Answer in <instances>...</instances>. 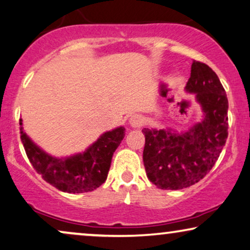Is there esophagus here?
I'll return each mask as SVG.
<instances>
[{
    "instance_id": "obj_1",
    "label": "esophagus",
    "mask_w": 250,
    "mask_h": 250,
    "mask_svg": "<svg viewBox=\"0 0 250 250\" xmlns=\"http://www.w3.org/2000/svg\"><path fill=\"white\" fill-rule=\"evenodd\" d=\"M130 125H131V127H135V128H139V127H142L143 125H144V119L142 118L141 115H137V114H135V115H132L131 118H130Z\"/></svg>"
}]
</instances>
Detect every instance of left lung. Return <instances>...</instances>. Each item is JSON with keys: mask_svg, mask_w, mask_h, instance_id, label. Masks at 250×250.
I'll use <instances>...</instances> for the list:
<instances>
[{"mask_svg": "<svg viewBox=\"0 0 250 250\" xmlns=\"http://www.w3.org/2000/svg\"><path fill=\"white\" fill-rule=\"evenodd\" d=\"M186 91L197 94L204 121L188 132L143 129L146 175L162 189H182L201 181L214 167L228 138L229 102L218 76L205 62H192Z\"/></svg>", "mask_w": 250, "mask_h": 250, "instance_id": "8db88e82", "label": "left lung"}]
</instances>
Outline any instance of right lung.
I'll use <instances>...</instances> for the list:
<instances>
[{
    "mask_svg": "<svg viewBox=\"0 0 250 250\" xmlns=\"http://www.w3.org/2000/svg\"><path fill=\"white\" fill-rule=\"evenodd\" d=\"M21 138L25 152L36 172L46 183L67 193L90 192L99 188L108 175L113 153L125 138V128L120 127L105 132L84 153L71 158H52L39 148L22 131Z\"/></svg>",
    "mask_w": 250,
    "mask_h": 250,
    "instance_id": "right-lung-1",
    "label": "right lung"
}]
</instances>
